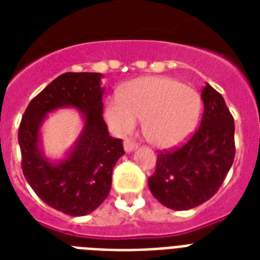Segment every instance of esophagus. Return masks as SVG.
<instances>
[{"instance_id": "esophagus-1", "label": "esophagus", "mask_w": 260, "mask_h": 260, "mask_svg": "<svg viewBox=\"0 0 260 260\" xmlns=\"http://www.w3.org/2000/svg\"><path fill=\"white\" fill-rule=\"evenodd\" d=\"M136 143L134 142V140H131V139H125L124 140V150L126 151V152H131V151H134L135 148H136Z\"/></svg>"}]
</instances>
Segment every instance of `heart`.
<instances>
[{
	"label": "heart",
	"mask_w": 260,
	"mask_h": 260,
	"mask_svg": "<svg viewBox=\"0 0 260 260\" xmlns=\"http://www.w3.org/2000/svg\"><path fill=\"white\" fill-rule=\"evenodd\" d=\"M110 98L105 116L114 132L129 134L144 118L147 140L159 148H173L193 135L201 116L202 101L193 87L169 77H144Z\"/></svg>",
	"instance_id": "heart-1"
}]
</instances>
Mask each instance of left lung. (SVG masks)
<instances>
[{
	"label": "left lung",
	"instance_id": "8db88e82",
	"mask_svg": "<svg viewBox=\"0 0 260 260\" xmlns=\"http://www.w3.org/2000/svg\"><path fill=\"white\" fill-rule=\"evenodd\" d=\"M204 114L196 134L179 148L159 151L151 193L174 210L201 205L217 193L235 159V122L224 98L206 83Z\"/></svg>",
	"mask_w": 260,
	"mask_h": 260
}]
</instances>
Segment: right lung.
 I'll return each mask as SVG.
<instances>
[{
  "label": "right lung",
  "mask_w": 260,
  "mask_h": 260,
  "mask_svg": "<svg viewBox=\"0 0 260 260\" xmlns=\"http://www.w3.org/2000/svg\"><path fill=\"white\" fill-rule=\"evenodd\" d=\"M101 78L100 73L59 75L29 102L18 128L24 177L43 202L69 216H85L101 205L124 155L122 140L110 136L102 117ZM66 106L83 113L85 126L68 158L52 164L38 147L40 126L47 113Z\"/></svg>",
  "instance_id": "obj_1"
}]
</instances>
